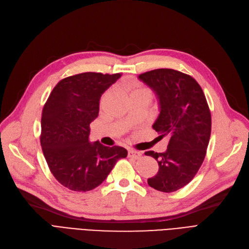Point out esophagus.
Instances as JSON below:
<instances>
[{
  "mask_svg": "<svg viewBox=\"0 0 249 249\" xmlns=\"http://www.w3.org/2000/svg\"><path fill=\"white\" fill-rule=\"evenodd\" d=\"M142 154L140 153V151H138V150H134V149H129L128 150V157L129 158L138 160V159L142 158Z\"/></svg>",
  "mask_w": 249,
  "mask_h": 249,
  "instance_id": "1",
  "label": "esophagus"
}]
</instances>
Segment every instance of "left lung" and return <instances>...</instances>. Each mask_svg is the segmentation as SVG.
I'll list each match as a JSON object with an SVG mask.
<instances>
[{
	"label": "left lung",
	"mask_w": 249,
	"mask_h": 249,
	"mask_svg": "<svg viewBox=\"0 0 249 249\" xmlns=\"http://www.w3.org/2000/svg\"><path fill=\"white\" fill-rule=\"evenodd\" d=\"M138 79L155 92L160 114L153 128L169 143L164 153L145 151L159 164V171L147 183L161 192L176 191L192 180L207 153L212 118L204 93L187 74L173 69H156Z\"/></svg>",
	"instance_id": "1"
}]
</instances>
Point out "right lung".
<instances>
[{"label": "right lung", "instance_id": "right-lung-1", "mask_svg": "<svg viewBox=\"0 0 249 249\" xmlns=\"http://www.w3.org/2000/svg\"><path fill=\"white\" fill-rule=\"evenodd\" d=\"M121 77L86 72L61 80L41 115L40 144L53 175L73 191H89L106 180L119 159L121 146L109 147L89 140L90 123L99 116L102 94Z\"/></svg>", "mask_w": 249, "mask_h": 249}]
</instances>
